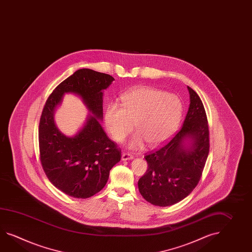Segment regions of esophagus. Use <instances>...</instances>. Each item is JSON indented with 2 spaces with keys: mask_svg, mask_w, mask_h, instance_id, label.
<instances>
[{
  "mask_svg": "<svg viewBox=\"0 0 252 252\" xmlns=\"http://www.w3.org/2000/svg\"><path fill=\"white\" fill-rule=\"evenodd\" d=\"M132 159H134V157L131 154L123 153V155H122V161H127V160H132Z\"/></svg>",
  "mask_w": 252,
  "mask_h": 252,
  "instance_id": "34e87169",
  "label": "esophagus"
}]
</instances>
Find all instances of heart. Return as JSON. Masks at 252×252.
Listing matches in <instances>:
<instances>
[{
	"mask_svg": "<svg viewBox=\"0 0 252 252\" xmlns=\"http://www.w3.org/2000/svg\"><path fill=\"white\" fill-rule=\"evenodd\" d=\"M122 106L111 103L106 106L104 121L113 139L123 142L134 129L138 133L129 142L131 149H138L146 141L158 146L169 139L179 125L182 102L172 93L150 87L134 88L121 97Z\"/></svg>",
	"mask_w": 252,
	"mask_h": 252,
	"instance_id": "b5f03b06",
	"label": "heart"
}]
</instances>
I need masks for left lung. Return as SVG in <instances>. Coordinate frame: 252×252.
Here are the masks:
<instances>
[{"mask_svg": "<svg viewBox=\"0 0 252 252\" xmlns=\"http://www.w3.org/2000/svg\"><path fill=\"white\" fill-rule=\"evenodd\" d=\"M190 106L182 128L159 150L146 156V174L138 181L145 200L166 207L184 200L198 185L210 148L207 117L200 96L187 87Z\"/></svg>", "mask_w": 252, "mask_h": 252, "instance_id": "obj_1", "label": "left lung"}]
</instances>
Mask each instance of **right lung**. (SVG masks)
<instances>
[{
  "instance_id": "right-lung-1",
  "label": "right lung",
  "mask_w": 252,
  "mask_h": 252,
  "mask_svg": "<svg viewBox=\"0 0 252 252\" xmlns=\"http://www.w3.org/2000/svg\"><path fill=\"white\" fill-rule=\"evenodd\" d=\"M115 78L81 68L57 87L45 104L39 126L40 162L52 185L67 195L86 199L106 185L109 172L121 159V151L108 138L100 122L103 94ZM67 93L78 95L89 109L83 128L67 137L56 127L54 114Z\"/></svg>"
}]
</instances>
